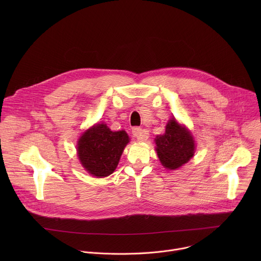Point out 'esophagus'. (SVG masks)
Wrapping results in <instances>:
<instances>
[{
    "label": "esophagus",
    "mask_w": 261,
    "mask_h": 261,
    "mask_svg": "<svg viewBox=\"0 0 261 261\" xmlns=\"http://www.w3.org/2000/svg\"><path fill=\"white\" fill-rule=\"evenodd\" d=\"M132 134L137 138L138 141H145L148 138V131L139 127H134L132 129Z\"/></svg>",
    "instance_id": "34e87169"
}]
</instances>
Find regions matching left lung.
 I'll return each mask as SVG.
<instances>
[{
  "label": "left lung",
  "instance_id": "8db88e82",
  "mask_svg": "<svg viewBox=\"0 0 261 261\" xmlns=\"http://www.w3.org/2000/svg\"><path fill=\"white\" fill-rule=\"evenodd\" d=\"M156 152L162 165L167 169H176L187 163L195 153V141L191 132L171 118L165 133L155 138Z\"/></svg>",
  "mask_w": 261,
  "mask_h": 261
}]
</instances>
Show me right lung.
<instances>
[{
  "mask_svg": "<svg viewBox=\"0 0 261 261\" xmlns=\"http://www.w3.org/2000/svg\"><path fill=\"white\" fill-rule=\"evenodd\" d=\"M129 140L124 130L111 131L106 124H96L77 141L81 164L95 177L108 176L116 170Z\"/></svg>",
  "mask_w": 261,
  "mask_h": 261,
  "instance_id": "1",
  "label": "right lung"
}]
</instances>
